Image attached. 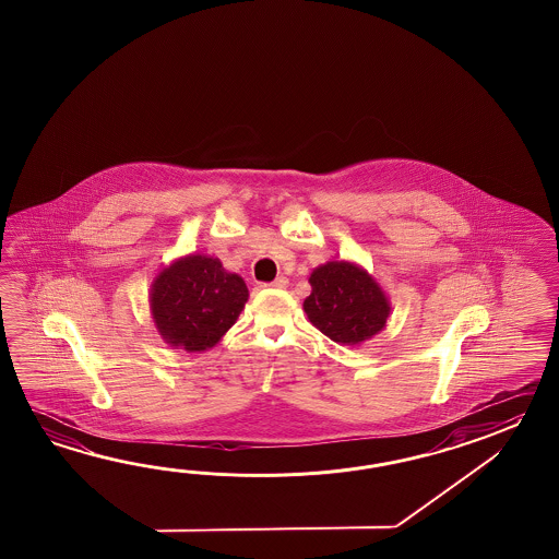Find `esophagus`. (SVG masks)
I'll list each match as a JSON object with an SVG mask.
<instances>
[{
  "label": "esophagus",
  "instance_id": "esophagus-1",
  "mask_svg": "<svg viewBox=\"0 0 559 559\" xmlns=\"http://www.w3.org/2000/svg\"><path fill=\"white\" fill-rule=\"evenodd\" d=\"M289 285V280L287 277H284V275H280L277 280H274L272 284H270V287H277V289H285Z\"/></svg>",
  "mask_w": 559,
  "mask_h": 559
}]
</instances>
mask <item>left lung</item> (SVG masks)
Segmentation results:
<instances>
[{
  "label": "left lung",
  "instance_id": "obj_1",
  "mask_svg": "<svg viewBox=\"0 0 559 559\" xmlns=\"http://www.w3.org/2000/svg\"><path fill=\"white\" fill-rule=\"evenodd\" d=\"M304 301L308 320L340 345H361L385 328L392 304L376 277L347 260L318 265Z\"/></svg>",
  "mask_w": 559,
  "mask_h": 559
}]
</instances>
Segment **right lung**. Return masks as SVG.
<instances>
[{
	"label": "right lung",
	"instance_id": "obj_1",
	"mask_svg": "<svg viewBox=\"0 0 559 559\" xmlns=\"http://www.w3.org/2000/svg\"><path fill=\"white\" fill-rule=\"evenodd\" d=\"M248 297L241 275L227 272L217 258L190 253L155 275L150 311L167 345L202 354L238 321Z\"/></svg>",
	"mask_w": 559,
	"mask_h": 559
}]
</instances>
